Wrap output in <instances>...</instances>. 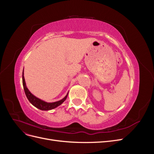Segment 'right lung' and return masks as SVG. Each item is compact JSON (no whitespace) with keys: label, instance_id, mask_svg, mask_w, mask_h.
Returning a JSON list of instances; mask_svg holds the SVG:
<instances>
[{"label":"right lung","instance_id":"obj_1","mask_svg":"<svg viewBox=\"0 0 154 154\" xmlns=\"http://www.w3.org/2000/svg\"><path fill=\"white\" fill-rule=\"evenodd\" d=\"M22 83H23V87H24V90L27 98L28 99V100L32 105H34L36 107V108H38L42 110H51L56 108V107H57L58 106L61 105L63 102L66 100L68 94L62 100H60L58 101L54 102V103H47V102H45L42 100L37 98V97H36L35 96H33L31 94V93L29 92V91L27 89V88L26 87L24 76V70H23V73H22Z\"/></svg>","mask_w":154,"mask_h":154}]
</instances>
